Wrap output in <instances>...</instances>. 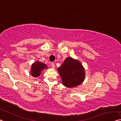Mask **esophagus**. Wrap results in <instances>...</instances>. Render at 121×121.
Masks as SVG:
<instances>
[{
	"instance_id": "34e87169",
	"label": "esophagus",
	"mask_w": 121,
	"mask_h": 121,
	"mask_svg": "<svg viewBox=\"0 0 121 121\" xmlns=\"http://www.w3.org/2000/svg\"><path fill=\"white\" fill-rule=\"evenodd\" d=\"M51 66H52V67L53 68H55V64H54L53 62H52L51 63Z\"/></svg>"
}]
</instances>
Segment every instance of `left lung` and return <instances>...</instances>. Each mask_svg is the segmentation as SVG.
<instances>
[{"label":"left lung","instance_id":"left-lung-1","mask_svg":"<svg viewBox=\"0 0 121 121\" xmlns=\"http://www.w3.org/2000/svg\"><path fill=\"white\" fill-rule=\"evenodd\" d=\"M58 71L63 85L67 87H74L82 84L85 78V71L78 61L71 57L67 58Z\"/></svg>","mask_w":121,"mask_h":121}]
</instances>
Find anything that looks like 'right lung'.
<instances>
[{
	"label": "right lung",
	"instance_id": "right-lung-1",
	"mask_svg": "<svg viewBox=\"0 0 121 121\" xmlns=\"http://www.w3.org/2000/svg\"><path fill=\"white\" fill-rule=\"evenodd\" d=\"M46 65L40 62H37L32 66L31 74L32 76L36 77L40 75L41 71L46 68Z\"/></svg>",
	"mask_w": 121,
	"mask_h": 121
}]
</instances>
